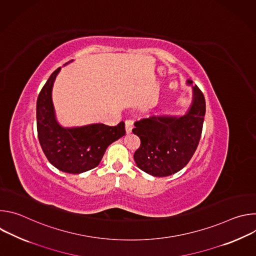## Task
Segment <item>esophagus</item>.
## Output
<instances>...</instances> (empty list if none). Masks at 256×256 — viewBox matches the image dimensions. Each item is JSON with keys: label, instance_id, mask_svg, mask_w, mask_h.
<instances>
[{"label": "esophagus", "instance_id": "1", "mask_svg": "<svg viewBox=\"0 0 256 256\" xmlns=\"http://www.w3.org/2000/svg\"><path fill=\"white\" fill-rule=\"evenodd\" d=\"M132 124H134L132 120H126V134H130V132H132Z\"/></svg>", "mask_w": 256, "mask_h": 256}]
</instances>
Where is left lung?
Segmentation results:
<instances>
[{
  "label": "left lung",
  "mask_w": 256,
  "mask_h": 256,
  "mask_svg": "<svg viewBox=\"0 0 256 256\" xmlns=\"http://www.w3.org/2000/svg\"><path fill=\"white\" fill-rule=\"evenodd\" d=\"M188 85L192 84L188 80ZM192 103L181 116H152L134 122L132 132L140 140L134 152L136 166L155 177H165L181 170L194 156L202 130L206 100L196 85Z\"/></svg>",
  "instance_id": "obj_1"
}]
</instances>
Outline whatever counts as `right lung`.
Instances as JSON below:
<instances>
[{"label": "right lung", "mask_w": 256, "mask_h": 256, "mask_svg": "<svg viewBox=\"0 0 256 256\" xmlns=\"http://www.w3.org/2000/svg\"><path fill=\"white\" fill-rule=\"evenodd\" d=\"M56 68L42 87L36 103L40 144L48 160L62 172L80 174L97 167L114 142L126 134L124 122L116 126L92 124L77 128L62 126L54 114L52 99Z\"/></svg>", "instance_id": "right-lung-1"}]
</instances>
